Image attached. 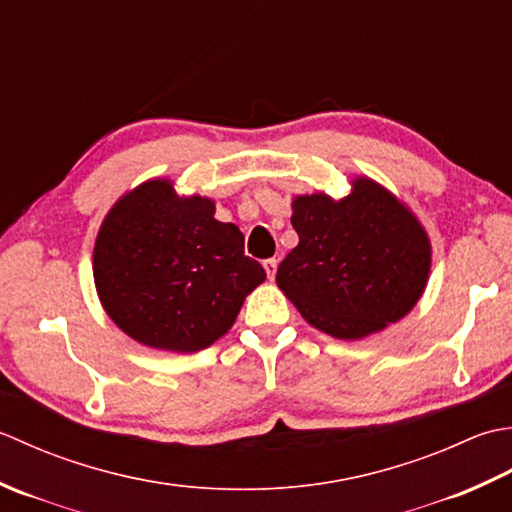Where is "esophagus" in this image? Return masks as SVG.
<instances>
[{"instance_id":"1","label":"esophagus","mask_w":512,"mask_h":512,"mask_svg":"<svg viewBox=\"0 0 512 512\" xmlns=\"http://www.w3.org/2000/svg\"><path fill=\"white\" fill-rule=\"evenodd\" d=\"M263 267H265V271H267V278L274 280L276 269H278V260H276V258H267V260H263Z\"/></svg>"}]
</instances>
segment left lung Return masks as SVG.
Returning a JSON list of instances; mask_svg holds the SVG:
<instances>
[{
  "mask_svg": "<svg viewBox=\"0 0 512 512\" xmlns=\"http://www.w3.org/2000/svg\"><path fill=\"white\" fill-rule=\"evenodd\" d=\"M298 245L276 283L311 327L362 340L402 320L431 274V241L411 207L369 176L351 192L300 194L291 201Z\"/></svg>",
  "mask_w": 512,
  "mask_h": 512,
  "instance_id": "left-lung-1",
  "label": "left lung"
}]
</instances>
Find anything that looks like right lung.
Returning a JSON list of instances; mask_svg holds the SVG:
<instances>
[{
    "label": "right lung",
    "instance_id": "1",
    "mask_svg": "<svg viewBox=\"0 0 512 512\" xmlns=\"http://www.w3.org/2000/svg\"><path fill=\"white\" fill-rule=\"evenodd\" d=\"M207 196L170 179L125 192L99 227L92 276L110 320L143 347L194 353L232 329L265 269L243 252L234 223Z\"/></svg>",
    "mask_w": 512,
    "mask_h": 512
}]
</instances>
